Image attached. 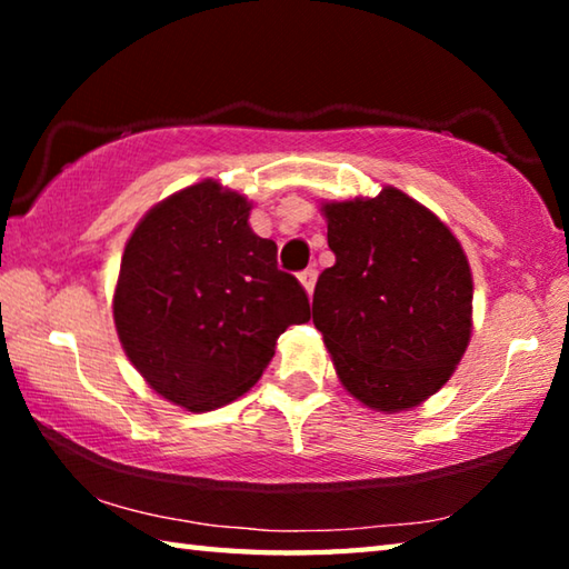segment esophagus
Returning a JSON list of instances; mask_svg holds the SVG:
<instances>
[{"mask_svg":"<svg viewBox=\"0 0 569 569\" xmlns=\"http://www.w3.org/2000/svg\"><path fill=\"white\" fill-rule=\"evenodd\" d=\"M316 276H319V271H316L313 266H311V268H306V271L298 273V281H301V286L306 288V293H308V296H311V293H313V288H316Z\"/></svg>","mask_w":569,"mask_h":569,"instance_id":"1","label":"esophagus"}]
</instances>
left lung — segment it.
<instances>
[{
    "instance_id": "left-lung-1",
    "label": "left lung",
    "mask_w": 569,
    "mask_h": 569,
    "mask_svg": "<svg viewBox=\"0 0 569 569\" xmlns=\"http://www.w3.org/2000/svg\"><path fill=\"white\" fill-rule=\"evenodd\" d=\"M336 263L313 323L341 383L377 411H407L455 373L471 336V271L455 233L407 192L323 203Z\"/></svg>"
}]
</instances>
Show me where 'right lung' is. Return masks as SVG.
Returning <instances> with one entry per match:
<instances>
[{
    "label": "right lung",
    "instance_id": "right-lung-1",
    "mask_svg": "<svg viewBox=\"0 0 569 569\" xmlns=\"http://www.w3.org/2000/svg\"><path fill=\"white\" fill-rule=\"evenodd\" d=\"M250 203L216 180L150 208L124 246L114 329L140 377L188 411H210L261 379L288 326L311 319L303 286L278 271Z\"/></svg>",
    "mask_w": 569,
    "mask_h": 569
}]
</instances>
